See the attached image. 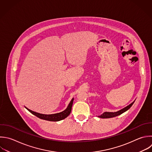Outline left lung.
Segmentation results:
<instances>
[{
  "instance_id": "8db88e82",
  "label": "left lung",
  "mask_w": 152,
  "mask_h": 152,
  "mask_svg": "<svg viewBox=\"0 0 152 152\" xmlns=\"http://www.w3.org/2000/svg\"><path fill=\"white\" fill-rule=\"evenodd\" d=\"M135 101H134L132 103H131L130 104H129L128 106H127L126 107H124V109L116 112H105L104 113H103L102 115H100V116H99V118H113V117H115L116 116H118L121 114H122V113L125 112V111H126L127 110H128L133 104V103H134Z\"/></svg>"
}]
</instances>
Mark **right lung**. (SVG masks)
Masks as SVG:
<instances>
[{"instance_id":"obj_1","label":"right lung","mask_w":152,"mask_h":152,"mask_svg":"<svg viewBox=\"0 0 152 152\" xmlns=\"http://www.w3.org/2000/svg\"><path fill=\"white\" fill-rule=\"evenodd\" d=\"M73 101H74V99H72L71 100L68 106L65 110H64L63 112H61L60 113H55V114L44 115V114H42V113H39L32 111V110L27 109V107L26 108L31 113H33V115H34L35 116H36L37 117L39 118L42 119H45V120L50 121H61V120H62V119L66 118L70 114L71 109H72V106L73 104Z\"/></svg>"}]
</instances>
